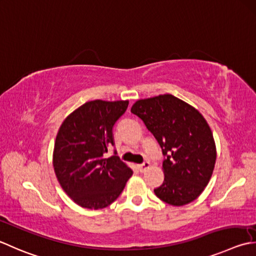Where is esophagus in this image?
<instances>
[{
	"instance_id": "obj_1",
	"label": "esophagus",
	"mask_w": 256,
	"mask_h": 256,
	"mask_svg": "<svg viewBox=\"0 0 256 256\" xmlns=\"http://www.w3.org/2000/svg\"><path fill=\"white\" fill-rule=\"evenodd\" d=\"M150 166H151V164H150V162L145 161V162H143L142 164L138 165V170H140V171H141V172H145Z\"/></svg>"
}]
</instances>
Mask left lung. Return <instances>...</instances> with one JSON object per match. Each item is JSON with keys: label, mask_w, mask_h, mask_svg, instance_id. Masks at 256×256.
<instances>
[{"label": "left lung", "mask_w": 256, "mask_h": 256, "mask_svg": "<svg viewBox=\"0 0 256 256\" xmlns=\"http://www.w3.org/2000/svg\"><path fill=\"white\" fill-rule=\"evenodd\" d=\"M131 112L144 122L164 155V182L154 193L182 206L194 201L212 176L216 148L208 122L198 110L171 94L138 100Z\"/></svg>", "instance_id": "left-lung-1"}]
</instances>
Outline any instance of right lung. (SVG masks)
Listing matches in <instances>:
<instances>
[{
    "mask_svg": "<svg viewBox=\"0 0 256 256\" xmlns=\"http://www.w3.org/2000/svg\"><path fill=\"white\" fill-rule=\"evenodd\" d=\"M128 101L86 102L64 120L54 144L53 166L62 188L80 206L106 208L122 193L133 171L116 155L113 128Z\"/></svg>",
    "mask_w": 256,
    "mask_h": 256,
    "instance_id": "obj_1",
    "label": "right lung"
}]
</instances>
